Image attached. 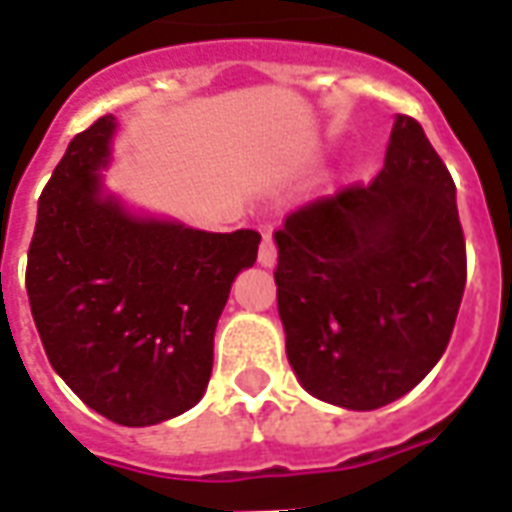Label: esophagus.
Instances as JSON below:
<instances>
[{
	"label": "esophagus",
	"instance_id": "obj_1",
	"mask_svg": "<svg viewBox=\"0 0 512 512\" xmlns=\"http://www.w3.org/2000/svg\"><path fill=\"white\" fill-rule=\"evenodd\" d=\"M257 263L263 268L277 266V246H274V238L271 235H263V244H260V252H257Z\"/></svg>",
	"mask_w": 512,
	"mask_h": 512
}]
</instances>
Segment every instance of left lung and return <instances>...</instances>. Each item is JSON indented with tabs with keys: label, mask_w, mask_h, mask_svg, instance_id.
Wrapping results in <instances>:
<instances>
[{
	"label": "left lung",
	"mask_w": 512,
	"mask_h": 512,
	"mask_svg": "<svg viewBox=\"0 0 512 512\" xmlns=\"http://www.w3.org/2000/svg\"><path fill=\"white\" fill-rule=\"evenodd\" d=\"M274 244L285 351L312 397L373 411L433 370L461 307L466 244L455 183L414 117L395 115L367 189L290 213Z\"/></svg>",
	"instance_id": "left-lung-1"
}]
</instances>
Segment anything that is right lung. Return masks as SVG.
<instances>
[{
	"instance_id": "add662e5",
	"label": "right lung",
	"mask_w": 512,
	"mask_h": 512,
	"mask_svg": "<svg viewBox=\"0 0 512 512\" xmlns=\"http://www.w3.org/2000/svg\"><path fill=\"white\" fill-rule=\"evenodd\" d=\"M115 115L76 134L38 200L27 296L54 373L101 417L147 428L200 403L213 334L255 230L208 233L109 191Z\"/></svg>"
}]
</instances>
